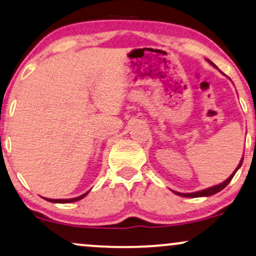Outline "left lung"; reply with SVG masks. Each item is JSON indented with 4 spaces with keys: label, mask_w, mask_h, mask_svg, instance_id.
<instances>
[{
    "label": "left lung",
    "mask_w": 256,
    "mask_h": 256,
    "mask_svg": "<svg viewBox=\"0 0 256 256\" xmlns=\"http://www.w3.org/2000/svg\"><path fill=\"white\" fill-rule=\"evenodd\" d=\"M207 61H208L209 63H210V64L213 66V67H216V66H215L214 63L212 62V61H209V60H207ZM242 161H244V158H242V160L240 161V164H238V166L236 167V169H235V172H233V174H232L230 176L227 178V180L224 181V182H222V184H220L214 186V187H209V188H207V189H204V190L195 192V193H178V192H174V193H175V194H178V195H180V196H184V198H201V196H210V195L216 194V193H218V192H220V190H222V189H224V188L226 187V186H227V184H230V182L232 181V178H234L235 172H238V169L241 167Z\"/></svg>",
    "instance_id": "1"
}]
</instances>
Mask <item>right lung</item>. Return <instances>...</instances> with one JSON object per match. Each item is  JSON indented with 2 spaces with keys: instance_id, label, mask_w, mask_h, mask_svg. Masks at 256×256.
<instances>
[{
  "instance_id": "add662e5",
  "label": "right lung",
  "mask_w": 256,
  "mask_h": 256,
  "mask_svg": "<svg viewBox=\"0 0 256 256\" xmlns=\"http://www.w3.org/2000/svg\"><path fill=\"white\" fill-rule=\"evenodd\" d=\"M87 194H88V192H87V193L80 195V196L74 198H44L49 202H54V204H70V202H75V201L81 200V198H84Z\"/></svg>"
}]
</instances>
